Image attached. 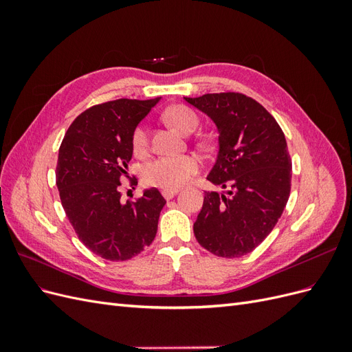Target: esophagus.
Wrapping results in <instances>:
<instances>
[{
	"instance_id": "1",
	"label": "esophagus",
	"mask_w": 352,
	"mask_h": 352,
	"mask_svg": "<svg viewBox=\"0 0 352 352\" xmlns=\"http://www.w3.org/2000/svg\"><path fill=\"white\" fill-rule=\"evenodd\" d=\"M177 192H179L177 189H163V190H162V195H163L166 199H172Z\"/></svg>"
}]
</instances>
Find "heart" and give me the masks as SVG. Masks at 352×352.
Listing matches in <instances>:
<instances>
[{"mask_svg":"<svg viewBox=\"0 0 352 352\" xmlns=\"http://www.w3.org/2000/svg\"><path fill=\"white\" fill-rule=\"evenodd\" d=\"M163 119L182 133H190L199 123L198 114L184 104L170 105L163 111ZM132 150L136 155H145L150 148V136L145 124H138L132 132ZM201 168V160L195 154L176 157H157L142 168V180L148 186L176 189L188 184Z\"/></svg>","mask_w":352,"mask_h":352,"instance_id":"b5f03b06","label":"heart"}]
</instances>
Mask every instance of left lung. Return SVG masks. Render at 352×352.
<instances>
[{
  "instance_id": "obj_1",
  "label": "left lung",
  "mask_w": 352,
  "mask_h": 352,
  "mask_svg": "<svg viewBox=\"0 0 352 352\" xmlns=\"http://www.w3.org/2000/svg\"><path fill=\"white\" fill-rule=\"evenodd\" d=\"M185 100L216 123L219 154L207 179L229 188L226 195L206 192L195 238L217 257H242L267 238L289 198L292 162L285 135L274 117L243 94Z\"/></svg>"
}]
</instances>
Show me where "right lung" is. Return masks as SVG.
<instances>
[{
  "mask_svg": "<svg viewBox=\"0 0 352 352\" xmlns=\"http://www.w3.org/2000/svg\"><path fill=\"white\" fill-rule=\"evenodd\" d=\"M158 101L120 98L94 105L73 120L60 145L61 206L85 247L105 260H129L155 238L166 199L151 188L123 202L119 188L122 177H129L132 132Z\"/></svg>",
  "mask_w": 352,
  "mask_h": 352,
  "instance_id": "add662e5",
  "label": "right lung"
}]
</instances>
